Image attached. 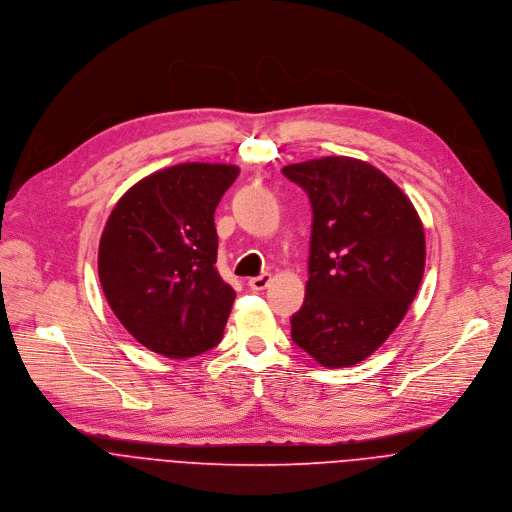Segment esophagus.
<instances>
[{
  "mask_svg": "<svg viewBox=\"0 0 512 512\" xmlns=\"http://www.w3.org/2000/svg\"><path fill=\"white\" fill-rule=\"evenodd\" d=\"M270 280H272L270 274H260V276H256V278H250V280H248V286H250L252 290H264V288L270 284Z\"/></svg>",
  "mask_w": 512,
  "mask_h": 512,
  "instance_id": "esophagus-1",
  "label": "esophagus"
}]
</instances>
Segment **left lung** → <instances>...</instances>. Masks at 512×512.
Listing matches in <instances>:
<instances>
[{
  "mask_svg": "<svg viewBox=\"0 0 512 512\" xmlns=\"http://www.w3.org/2000/svg\"><path fill=\"white\" fill-rule=\"evenodd\" d=\"M311 199L309 280L292 341L323 367L377 351L414 302L426 236L414 203L379 169L353 157L282 167Z\"/></svg>",
  "mask_w": 512,
  "mask_h": 512,
  "instance_id": "left-lung-1",
  "label": "left lung"
}]
</instances>
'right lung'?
Returning a JSON list of instances; mask_svg holds the SVG:
<instances>
[{
  "instance_id": "obj_1",
  "label": "right lung",
  "mask_w": 512,
  "mask_h": 512,
  "mask_svg": "<svg viewBox=\"0 0 512 512\" xmlns=\"http://www.w3.org/2000/svg\"><path fill=\"white\" fill-rule=\"evenodd\" d=\"M238 173L222 163L155 171L117 201L102 230V292L153 353L187 359L222 341L236 292L216 268L214 212Z\"/></svg>"
}]
</instances>
